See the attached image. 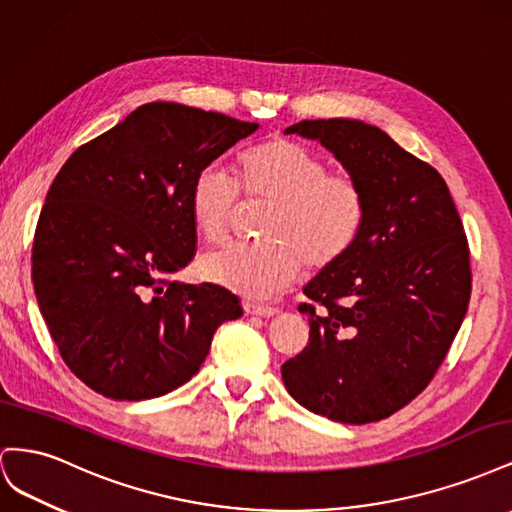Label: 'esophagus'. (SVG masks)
I'll use <instances>...</instances> for the list:
<instances>
[{"mask_svg": "<svg viewBox=\"0 0 512 512\" xmlns=\"http://www.w3.org/2000/svg\"><path fill=\"white\" fill-rule=\"evenodd\" d=\"M243 312L250 316H260V318H271L277 314V309L271 305H262V303H254V301H245L243 303Z\"/></svg>", "mask_w": 512, "mask_h": 512, "instance_id": "esophagus-1", "label": "esophagus"}]
</instances>
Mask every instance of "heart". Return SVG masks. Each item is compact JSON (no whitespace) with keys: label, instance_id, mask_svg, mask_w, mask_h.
Here are the masks:
<instances>
[{"label":"heart","instance_id":"1","mask_svg":"<svg viewBox=\"0 0 512 512\" xmlns=\"http://www.w3.org/2000/svg\"><path fill=\"white\" fill-rule=\"evenodd\" d=\"M241 188L250 200L271 205L256 245H235L200 260V275L247 299H269L305 265H337L365 222L359 181L329 173V164L288 138H269L241 153ZM190 213L198 235L224 243L239 205V185L218 166L200 168L190 183Z\"/></svg>","mask_w":512,"mask_h":512}]
</instances>
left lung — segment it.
Returning <instances> with one entry per match:
<instances>
[{
    "label": "left lung",
    "instance_id": "8db88e82",
    "mask_svg": "<svg viewBox=\"0 0 512 512\" xmlns=\"http://www.w3.org/2000/svg\"><path fill=\"white\" fill-rule=\"evenodd\" d=\"M329 149L365 194L352 250L303 292L320 305L309 344L282 365L294 401L337 423L382 421L408 406L442 365L468 312V241L433 166L359 119L292 123Z\"/></svg>",
    "mask_w": 512,
    "mask_h": 512
}]
</instances>
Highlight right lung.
<instances>
[{
  "instance_id": "1",
  "label": "right lung",
  "mask_w": 512,
  "mask_h": 512,
  "mask_svg": "<svg viewBox=\"0 0 512 512\" xmlns=\"http://www.w3.org/2000/svg\"><path fill=\"white\" fill-rule=\"evenodd\" d=\"M258 123L177 102L138 106L61 166L38 220L32 280L61 359L111 399L188 382L215 329L243 314L213 284L170 282L194 256L190 183Z\"/></svg>"
}]
</instances>
